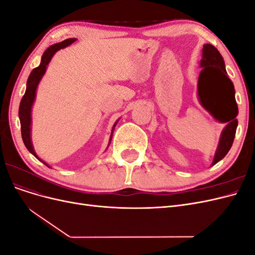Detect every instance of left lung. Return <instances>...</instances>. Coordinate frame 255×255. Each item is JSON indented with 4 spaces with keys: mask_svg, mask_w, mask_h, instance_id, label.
<instances>
[{
    "mask_svg": "<svg viewBox=\"0 0 255 255\" xmlns=\"http://www.w3.org/2000/svg\"><path fill=\"white\" fill-rule=\"evenodd\" d=\"M202 70L198 80V97L200 103L214 118L227 126L223 128L217 151L212 166L225 157L233 144L238 121V107L235 100L234 85L227 74L225 61L219 51L213 44H204Z\"/></svg>",
    "mask_w": 255,
    "mask_h": 255,
    "instance_id": "1",
    "label": "left lung"
}]
</instances>
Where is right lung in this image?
Returning a JSON list of instances; mask_svg holds the SVG:
<instances>
[{
  "label": "right lung",
  "mask_w": 255,
  "mask_h": 255,
  "mask_svg": "<svg viewBox=\"0 0 255 255\" xmlns=\"http://www.w3.org/2000/svg\"><path fill=\"white\" fill-rule=\"evenodd\" d=\"M75 40H76L75 38H69V39H66L64 41L51 45L50 48H48L47 50L44 51L43 55L41 57L40 65L38 66L37 68L33 69V71L30 72V74L28 76L27 83H26L25 94H24V96L22 97V100L20 102V106H19V118H20V123H21V135H22L23 142H24L26 149L30 153H32L36 158H38L40 161H42V163L48 167H50V166L47 163H44L42 159L38 157V155H37L36 152L34 151V148H33L32 139H30V125H32V117H30V113H32V106H33V103L35 101L36 89L38 87V84H39L45 70H47V67L51 61L53 55L58 50L68 47V45H70ZM117 122H116L114 127H113L112 135H111V138H110V143H111V140H112L114 128H115L116 125H117Z\"/></svg>",
  "instance_id": "right-lung-1"
}]
</instances>
